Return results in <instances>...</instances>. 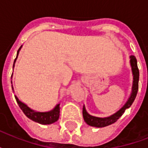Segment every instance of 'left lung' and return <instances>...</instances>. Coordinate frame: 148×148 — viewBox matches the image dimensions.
Segmentation results:
<instances>
[{
  "label": "left lung",
  "instance_id": "obj_1",
  "mask_svg": "<svg viewBox=\"0 0 148 148\" xmlns=\"http://www.w3.org/2000/svg\"><path fill=\"white\" fill-rule=\"evenodd\" d=\"M129 58H130V65L131 67H132V76H133V81H132V92H131L130 96L128 97L127 101L117 112H116L112 115L109 116H106V117H97V116H94L89 114L87 112L86 109V107L84 106L83 110H82V115H83L84 121L88 125L92 126V127H103L113 124L117 121L119 118L121 117L122 115L124 114L125 110L128 109L132 105L134 100L136 97L137 92H138L140 72H139V69H138V66H137V60L136 57L134 55H131Z\"/></svg>",
  "mask_w": 148,
  "mask_h": 148
}]
</instances>
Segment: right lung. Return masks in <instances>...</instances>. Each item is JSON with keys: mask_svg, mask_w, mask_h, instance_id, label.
I'll list each match as a JSON object with an SVG mask.
<instances>
[{"mask_svg": "<svg viewBox=\"0 0 148 148\" xmlns=\"http://www.w3.org/2000/svg\"><path fill=\"white\" fill-rule=\"evenodd\" d=\"M21 47H22V46L18 50L17 54H16V58H15L14 62H13V68H14L15 63H16V61L17 59L18 55H19V52L21 51ZM11 83H12V81ZM12 90L14 91L12 86ZM15 98L16 100L18 106H20V108H21V110L25 114V116L27 118H29L30 120H32V121H35V122H37V123H39L40 124H51L56 122L58 120V118H59V115H60V113H59L60 112V103L57 104L55 106V108L51 109V110H50V111L38 112L32 109L25 103L21 101L16 95H15Z\"/></svg>", "mask_w": 148, "mask_h": 148, "instance_id": "1", "label": "right lung"}]
</instances>
